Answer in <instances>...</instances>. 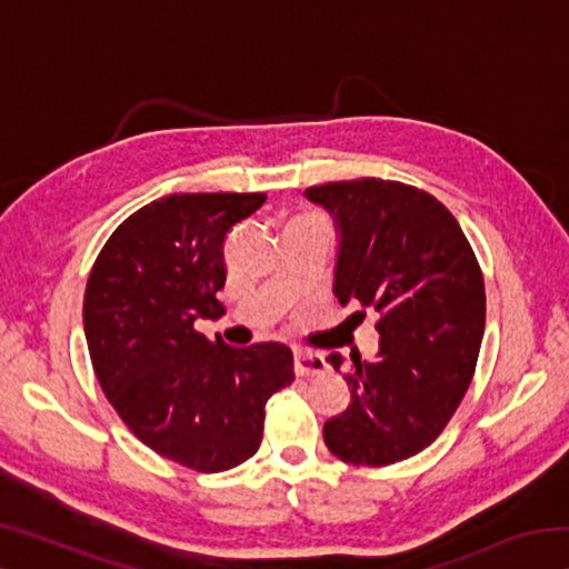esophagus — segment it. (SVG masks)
Instances as JSON below:
<instances>
[{"label": "esophagus", "mask_w": 569, "mask_h": 569, "mask_svg": "<svg viewBox=\"0 0 569 569\" xmlns=\"http://www.w3.org/2000/svg\"><path fill=\"white\" fill-rule=\"evenodd\" d=\"M293 369L298 377H313V373H323L329 369V363L321 353H313V351H296L293 353Z\"/></svg>", "instance_id": "34e87169"}]
</instances>
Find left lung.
Returning a JSON list of instances; mask_svg holds the SVG:
<instances>
[{
    "label": "left lung",
    "instance_id": "8db88e82",
    "mask_svg": "<svg viewBox=\"0 0 569 569\" xmlns=\"http://www.w3.org/2000/svg\"><path fill=\"white\" fill-rule=\"evenodd\" d=\"M303 196L333 220L339 303L381 316L377 359L351 356V401L323 423L326 447L361 467L409 459L441 435L475 373L485 336L477 258L455 216L419 188L361 178ZM329 361L346 366L339 351Z\"/></svg>",
    "mask_w": 569,
    "mask_h": 569
}]
</instances>
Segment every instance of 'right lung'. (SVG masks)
<instances>
[{"label": "right lung", "instance_id": "right-lung-1", "mask_svg": "<svg viewBox=\"0 0 569 569\" xmlns=\"http://www.w3.org/2000/svg\"><path fill=\"white\" fill-rule=\"evenodd\" d=\"M263 192H182L114 230L84 291V336L104 397L142 445L196 471L261 447L266 401L293 381L283 343H210L198 319L226 311L223 246Z\"/></svg>", "mask_w": 569, "mask_h": 569}]
</instances>
